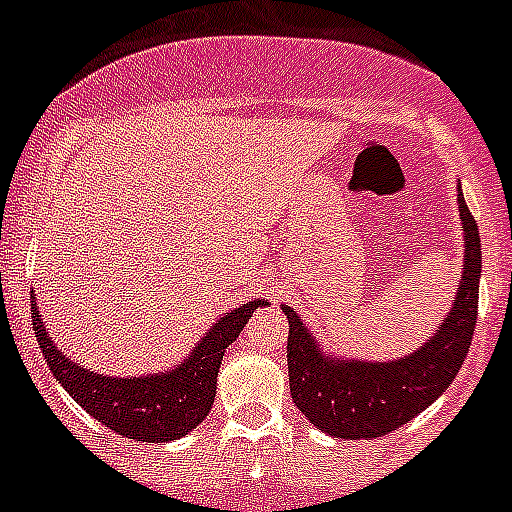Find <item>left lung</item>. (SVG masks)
Wrapping results in <instances>:
<instances>
[{
  "mask_svg": "<svg viewBox=\"0 0 512 512\" xmlns=\"http://www.w3.org/2000/svg\"><path fill=\"white\" fill-rule=\"evenodd\" d=\"M464 225V277L456 305L436 336L413 356L384 364L333 361L318 354L302 320L292 307H282L289 320L287 366L289 392L312 425L336 438H379L423 413L438 395L449 390L472 346L479 305L482 246L474 215L459 189Z\"/></svg>",
  "mask_w": 512,
  "mask_h": 512,
  "instance_id": "1",
  "label": "left lung"
}]
</instances>
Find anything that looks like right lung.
Instances as JSON below:
<instances>
[{
    "instance_id": "add662e5",
    "label": "right lung",
    "mask_w": 512,
    "mask_h": 512,
    "mask_svg": "<svg viewBox=\"0 0 512 512\" xmlns=\"http://www.w3.org/2000/svg\"><path fill=\"white\" fill-rule=\"evenodd\" d=\"M264 305V300L248 302L223 315L179 369H171L169 374H158V377L153 374V377L135 379L102 377V374L71 364L45 333L38 307L33 305L30 312H33L35 338L51 366L53 377L81 408L117 436L166 443L182 438L207 418L215 402L217 369H220L225 348L238 338L253 310Z\"/></svg>"
}]
</instances>
